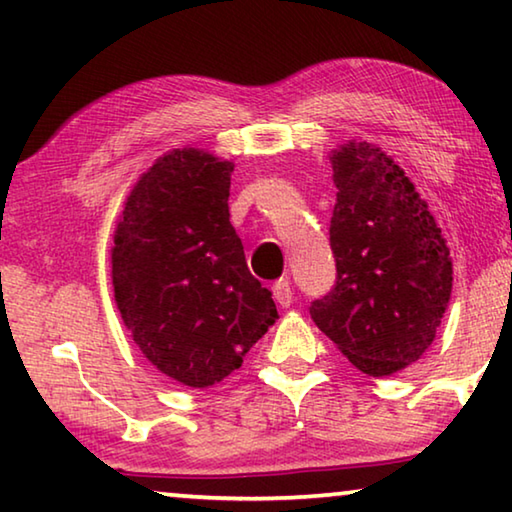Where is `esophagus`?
<instances>
[{
  "label": "esophagus",
  "mask_w": 512,
  "mask_h": 512,
  "mask_svg": "<svg viewBox=\"0 0 512 512\" xmlns=\"http://www.w3.org/2000/svg\"><path fill=\"white\" fill-rule=\"evenodd\" d=\"M273 298H275V302L280 307H291V302H293V289H291V282H289V277H280V280H277L275 284H273Z\"/></svg>",
  "instance_id": "esophagus-1"
}]
</instances>
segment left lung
<instances>
[{"instance_id":"left-lung-1","label":"left lung","mask_w":512,"mask_h":512,"mask_svg":"<svg viewBox=\"0 0 512 512\" xmlns=\"http://www.w3.org/2000/svg\"><path fill=\"white\" fill-rule=\"evenodd\" d=\"M336 284L309 314L354 368L388 377L436 339L452 296V257L429 205L377 144L329 151Z\"/></svg>"}]
</instances>
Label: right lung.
I'll return each instance as SVG.
<instances>
[{"label": "right lung", "mask_w": 512, "mask_h": 512, "mask_svg": "<svg viewBox=\"0 0 512 512\" xmlns=\"http://www.w3.org/2000/svg\"><path fill=\"white\" fill-rule=\"evenodd\" d=\"M235 162L173 149L146 169L112 235V291L140 352L189 388L219 384L275 323L230 223Z\"/></svg>", "instance_id": "right-lung-1"}]
</instances>
